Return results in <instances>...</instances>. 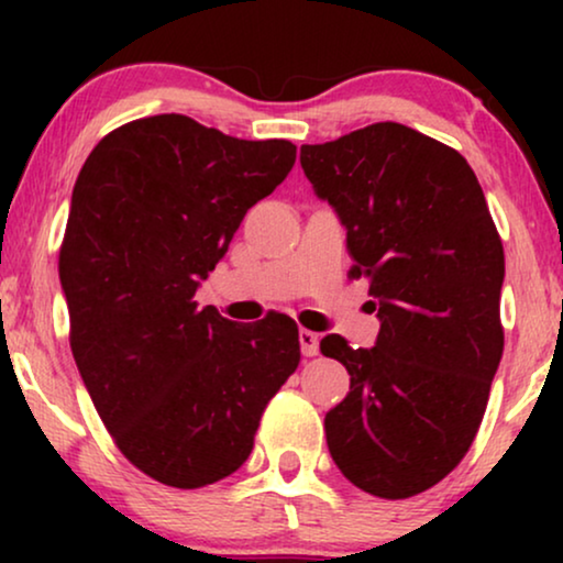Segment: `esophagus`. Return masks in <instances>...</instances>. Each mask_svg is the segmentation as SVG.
Returning a JSON list of instances; mask_svg holds the SVG:
<instances>
[{"instance_id": "obj_1", "label": "esophagus", "mask_w": 563, "mask_h": 563, "mask_svg": "<svg viewBox=\"0 0 563 563\" xmlns=\"http://www.w3.org/2000/svg\"><path fill=\"white\" fill-rule=\"evenodd\" d=\"M299 349H302V356H318L320 335L312 330H299Z\"/></svg>"}]
</instances>
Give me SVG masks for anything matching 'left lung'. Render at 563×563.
<instances>
[{
  "mask_svg": "<svg viewBox=\"0 0 563 563\" xmlns=\"http://www.w3.org/2000/svg\"><path fill=\"white\" fill-rule=\"evenodd\" d=\"M299 164L345 225L351 276H366L382 322L374 349L320 341L351 374L325 415L330 456L368 495H420L459 466L487 410L503 241L466 158L399 122L302 145Z\"/></svg>",
  "mask_w": 563,
  "mask_h": 563,
  "instance_id": "obj_1",
  "label": "left lung"
}]
</instances>
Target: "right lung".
Returning a JSON list of instances; mask_svg holds the SVG:
<instances>
[{
    "mask_svg": "<svg viewBox=\"0 0 563 563\" xmlns=\"http://www.w3.org/2000/svg\"><path fill=\"white\" fill-rule=\"evenodd\" d=\"M295 158L289 141L156 114L104 135L74 184L58 253L74 361L122 456L168 487L238 472L299 364L287 314L241 325L195 302Z\"/></svg>",
    "mask_w": 563,
    "mask_h": 563,
    "instance_id": "1",
    "label": "right lung"
}]
</instances>
